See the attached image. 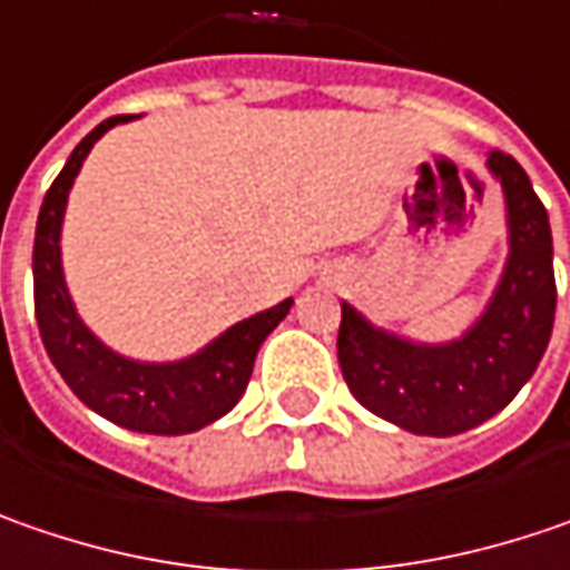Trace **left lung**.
<instances>
[{"instance_id":"obj_1","label":"left lung","mask_w":570,"mask_h":570,"mask_svg":"<svg viewBox=\"0 0 570 570\" xmlns=\"http://www.w3.org/2000/svg\"><path fill=\"white\" fill-rule=\"evenodd\" d=\"M488 168L508 200L510 258L491 306L469 332L450 344H411L341 303L337 360L347 389L363 409L411 433L453 436L508 409L552 337L549 213L513 156L494 149Z\"/></svg>"}]
</instances>
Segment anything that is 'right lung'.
Segmentation results:
<instances>
[{"label": "right lung", "mask_w": 570, "mask_h": 570, "mask_svg": "<svg viewBox=\"0 0 570 570\" xmlns=\"http://www.w3.org/2000/svg\"><path fill=\"white\" fill-rule=\"evenodd\" d=\"M130 117L134 114H120L98 124L72 149V156L66 159L57 181L43 197L38 236H35V315H38L40 341L53 366L88 409L127 431L178 436V433L200 431L216 417H223L226 411L236 409L245 385L252 380L261 341L284 322L293 299H284L274 309L238 322L213 344H207L200 354L178 363H137L120 357L88 332L82 318L76 315V306L62 281V210H66L69 187L76 181L95 139Z\"/></svg>", "instance_id": "right-lung-1"}]
</instances>
